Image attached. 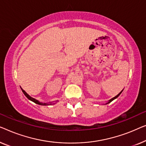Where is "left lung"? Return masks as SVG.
<instances>
[{"label":"left lung","mask_w":146,"mask_h":146,"mask_svg":"<svg viewBox=\"0 0 146 146\" xmlns=\"http://www.w3.org/2000/svg\"><path fill=\"white\" fill-rule=\"evenodd\" d=\"M122 91H123V90H122ZM122 91H121V92H120V93H119V94H118V95H116V96H114V98H111V99H110V100H109V102H108V103H110V102H112V100H114V99H115V98H118V96H119V95H120V94L121 93H122ZM108 103H106V104H108Z\"/></svg>","instance_id":"1"}]
</instances>
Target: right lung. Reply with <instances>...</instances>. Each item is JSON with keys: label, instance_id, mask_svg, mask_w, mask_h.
I'll return each instance as SVG.
<instances>
[{"label": "right lung", "instance_id": "1", "mask_svg": "<svg viewBox=\"0 0 146 146\" xmlns=\"http://www.w3.org/2000/svg\"><path fill=\"white\" fill-rule=\"evenodd\" d=\"M21 89H22V92H23V93L24 94V95H25V96H26V97H27V98H28V99L30 100H32V102H35V103H36V104H40V105H49L48 103H42V102H40L38 101V100H36V99H35V98L31 97V96H30V95H28V94L27 93H26V92L24 91V90L22 89V88H21Z\"/></svg>", "mask_w": 146, "mask_h": 146}]
</instances>
